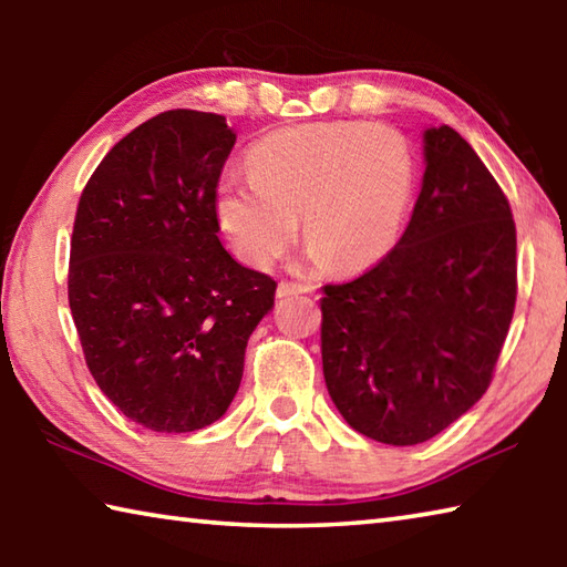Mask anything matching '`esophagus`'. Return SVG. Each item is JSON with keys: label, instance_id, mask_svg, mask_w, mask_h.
<instances>
[{"label": "esophagus", "instance_id": "obj_1", "mask_svg": "<svg viewBox=\"0 0 567 567\" xmlns=\"http://www.w3.org/2000/svg\"><path fill=\"white\" fill-rule=\"evenodd\" d=\"M305 292H312V287L305 285V282H280V285H277V297L305 295Z\"/></svg>", "mask_w": 567, "mask_h": 567}]
</instances>
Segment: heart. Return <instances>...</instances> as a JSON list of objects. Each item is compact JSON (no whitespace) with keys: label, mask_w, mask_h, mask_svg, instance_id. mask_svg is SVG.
Instances as JSON below:
<instances>
[{"label":"heart","mask_w":567,"mask_h":567,"mask_svg":"<svg viewBox=\"0 0 567 567\" xmlns=\"http://www.w3.org/2000/svg\"><path fill=\"white\" fill-rule=\"evenodd\" d=\"M247 167L217 179L213 207L235 255L260 270L295 243L297 215L307 262L364 270L395 247L415 195V155L390 124H295L257 142Z\"/></svg>","instance_id":"heart-1"}]
</instances>
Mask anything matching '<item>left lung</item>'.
<instances>
[{
  "label": "left lung",
  "mask_w": 567,
  "mask_h": 567,
  "mask_svg": "<svg viewBox=\"0 0 567 567\" xmlns=\"http://www.w3.org/2000/svg\"><path fill=\"white\" fill-rule=\"evenodd\" d=\"M400 243L322 290V372L340 415L385 445H417L483 398L515 310V223L475 150L440 124Z\"/></svg>",
  "instance_id": "8db88e82"
}]
</instances>
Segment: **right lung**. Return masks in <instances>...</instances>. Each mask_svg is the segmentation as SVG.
<instances>
[{"label": "right lung", "instance_id": "right-lung-1", "mask_svg": "<svg viewBox=\"0 0 567 567\" xmlns=\"http://www.w3.org/2000/svg\"><path fill=\"white\" fill-rule=\"evenodd\" d=\"M235 140L223 114L162 112L107 152L76 207L70 310L84 360L112 405L155 433L225 415L275 305L272 277L217 237L215 185Z\"/></svg>", "mask_w": 567, "mask_h": 567}]
</instances>
